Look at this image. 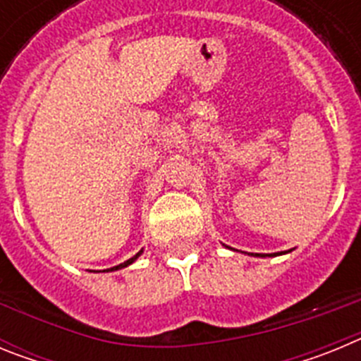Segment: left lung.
I'll list each match as a JSON object with an SVG mask.
<instances>
[{
  "label": "left lung",
  "instance_id": "1",
  "mask_svg": "<svg viewBox=\"0 0 361 361\" xmlns=\"http://www.w3.org/2000/svg\"><path fill=\"white\" fill-rule=\"evenodd\" d=\"M288 253H289V251H288ZM251 255H253V253H251ZM275 255H282V253H273V255H264V253H255V255H253V257H275Z\"/></svg>",
  "mask_w": 361,
  "mask_h": 361
}]
</instances>
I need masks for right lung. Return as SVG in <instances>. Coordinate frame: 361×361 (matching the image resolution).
<instances>
[{"label": "right lung", "instance_id": "add662e5", "mask_svg": "<svg viewBox=\"0 0 361 361\" xmlns=\"http://www.w3.org/2000/svg\"><path fill=\"white\" fill-rule=\"evenodd\" d=\"M141 255H142V250H141V251H139V253H137V255H133V257H132V258H128V260H126V262L119 264V266H114V267H110V269H106V271H117V269H123V267H128V266H130V264H133V262H135L137 258L141 257Z\"/></svg>", "mask_w": 361, "mask_h": 361}]
</instances>
